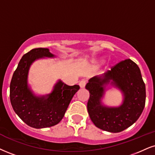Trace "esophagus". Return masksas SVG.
<instances>
[{
	"mask_svg": "<svg viewBox=\"0 0 155 155\" xmlns=\"http://www.w3.org/2000/svg\"><path fill=\"white\" fill-rule=\"evenodd\" d=\"M86 83H87L86 81H85V80H82V81L79 83L80 87H81V88H83V87H84L85 86V85H86Z\"/></svg>",
	"mask_w": 155,
	"mask_h": 155,
	"instance_id": "34e87169",
	"label": "esophagus"
}]
</instances>
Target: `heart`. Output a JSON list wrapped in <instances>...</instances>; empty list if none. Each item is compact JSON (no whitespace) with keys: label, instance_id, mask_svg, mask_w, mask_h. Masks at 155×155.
<instances>
[{"label":"heart","instance_id":"1","mask_svg":"<svg viewBox=\"0 0 155 155\" xmlns=\"http://www.w3.org/2000/svg\"><path fill=\"white\" fill-rule=\"evenodd\" d=\"M103 61H104V60H101L100 62H100V63H102V62H103Z\"/></svg>","mask_w":155,"mask_h":155}]
</instances>
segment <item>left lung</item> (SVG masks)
<instances>
[{"label":"left lung","instance_id":"8db88e82","mask_svg":"<svg viewBox=\"0 0 155 155\" xmlns=\"http://www.w3.org/2000/svg\"><path fill=\"white\" fill-rule=\"evenodd\" d=\"M110 79L112 84L124 93L123 104L117 108L101 105L104 84ZM90 97L87 108L95 126L112 133L124 131L137 121L144 110L146 89L138 65L130 59L121 61L113 66L104 78L94 77L85 85Z\"/></svg>","mask_w":155,"mask_h":155}]
</instances>
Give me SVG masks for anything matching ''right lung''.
Returning <instances> with one entry per match:
<instances>
[{"mask_svg":"<svg viewBox=\"0 0 155 155\" xmlns=\"http://www.w3.org/2000/svg\"><path fill=\"white\" fill-rule=\"evenodd\" d=\"M43 57H52L47 48L33 49L25 54L13 72L10 84L12 107L24 123L36 129L56 125L64 117L67 108L80 86L66 85L59 81L51 94L36 97L28 89V68L34 60Z\"/></svg>","mask_w":155,"mask_h":155,"instance_id":"obj_1","label":"right lung"}]
</instances>
